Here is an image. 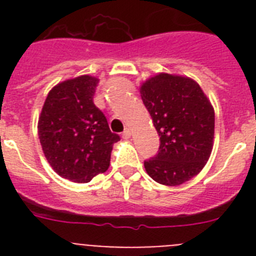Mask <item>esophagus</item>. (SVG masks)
<instances>
[{
	"mask_svg": "<svg viewBox=\"0 0 256 256\" xmlns=\"http://www.w3.org/2000/svg\"><path fill=\"white\" fill-rule=\"evenodd\" d=\"M122 136H123V138H130V130H128V128H126V130H124V132L122 133Z\"/></svg>",
	"mask_w": 256,
	"mask_h": 256,
	"instance_id": "obj_1",
	"label": "esophagus"
}]
</instances>
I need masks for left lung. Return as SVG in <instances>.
<instances>
[{
  "label": "left lung",
  "instance_id": "1",
  "mask_svg": "<svg viewBox=\"0 0 256 256\" xmlns=\"http://www.w3.org/2000/svg\"><path fill=\"white\" fill-rule=\"evenodd\" d=\"M140 92L160 136L159 151L144 160V169L160 184H182L209 160L214 108L200 86L187 76L160 73L148 79Z\"/></svg>",
  "mask_w": 256,
  "mask_h": 256
}]
</instances>
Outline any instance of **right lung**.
Returning <instances> with one entry per match:
<instances>
[{
	"mask_svg": "<svg viewBox=\"0 0 256 256\" xmlns=\"http://www.w3.org/2000/svg\"><path fill=\"white\" fill-rule=\"evenodd\" d=\"M97 84L91 76L58 83L47 94L38 120L47 162L72 182L87 183L108 170L112 144L120 140L94 104Z\"/></svg>",
	"mask_w": 256,
	"mask_h": 256,
	"instance_id": "obj_1",
	"label": "right lung"
}]
</instances>
